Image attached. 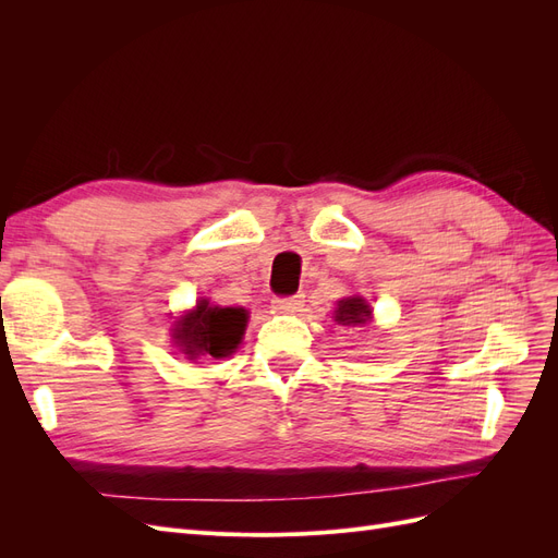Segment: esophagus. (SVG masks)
Listing matches in <instances>:
<instances>
[{
	"mask_svg": "<svg viewBox=\"0 0 558 558\" xmlns=\"http://www.w3.org/2000/svg\"><path fill=\"white\" fill-rule=\"evenodd\" d=\"M302 305H305V295L298 293V295H291V298H275L272 300V307L281 314H293V312H300Z\"/></svg>",
	"mask_w": 558,
	"mask_h": 558,
	"instance_id": "esophagus-1",
	"label": "esophagus"
}]
</instances>
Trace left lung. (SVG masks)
<instances>
[{
	"label": "left lung",
	"instance_id": "1",
	"mask_svg": "<svg viewBox=\"0 0 558 558\" xmlns=\"http://www.w3.org/2000/svg\"><path fill=\"white\" fill-rule=\"evenodd\" d=\"M332 318L340 326H365L373 320V307L367 305V300L361 295H349L337 302Z\"/></svg>",
	"mask_w": 558,
	"mask_h": 558
}]
</instances>
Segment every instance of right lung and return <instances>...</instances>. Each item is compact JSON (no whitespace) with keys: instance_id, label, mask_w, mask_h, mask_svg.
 <instances>
[{"instance_id":"add662e5","label":"right lung","mask_w":558,"mask_h":558,"mask_svg":"<svg viewBox=\"0 0 558 558\" xmlns=\"http://www.w3.org/2000/svg\"><path fill=\"white\" fill-rule=\"evenodd\" d=\"M248 312L238 307L209 305L197 300L195 310L177 318L172 340L189 361L226 359L242 344Z\"/></svg>"}]
</instances>
